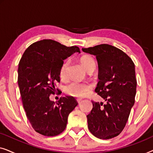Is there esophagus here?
<instances>
[{
    "label": "esophagus",
    "mask_w": 153,
    "mask_h": 153,
    "mask_svg": "<svg viewBox=\"0 0 153 153\" xmlns=\"http://www.w3.org/2000/svg\"><path fill=\"white\" fill-rule=\"evenodd\" d=\"M81 100H82V98H76V101H77V102H78V103H79V102H80Z\"/></svg>",
    "instance_id": "esophagus-1"
}]
</instances>
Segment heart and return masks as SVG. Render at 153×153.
I'll return each mask as SVG.
<instances>
[{
	"mask_svg": "<svg viewBox=\"0 0 153 153\" xmlns=\"http://www.w3.org/2000/svg\"><path fill=\"white\" fill-rule=\"evenodd\" d=\"M81 62L88 71L95 69V62L93 58L88 56H84L81 58ZM70 60H65L62 62L59 70L60 79H66L68 78V70L70 65ZM93 88L91 83L87 82H79L72 81L67 85L65 88V91L67 94L73 97H83L86 95Z\"/></svg>",
	"mask_w": 153,
	"mask_h": 153,
	"instance_id": "b5f03b06",
	"label": "heart"
}]
</instances>
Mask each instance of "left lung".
Segmentation results:
<instances>
[{
	"mask_svg": "<svg viewBox=\"0 0 153 153\" xmlns=\"http://www.w3.org/2000/svg\"><path fill=\"white\" fill-rule=\"evenodd\" d=\"M82 51L96 56L99 82L95 91L106 103L92 101L88 127L95 137L109 139L120 134L134 104L137 92L135 66L122 50L102 44Z\"/></svg>",
	"mask_w": 153,
	"mask_h": 153,
	"instance_id": "obj_1",
	"label": "left lung"
}]
</instances>
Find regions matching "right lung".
<instances>
[{
	"mask_svg": "<svg viewBox=\"0 0 153 153\" xmlns=\"http://www.w3.org/2000/svg\"><path fill=\"white\" fill-rule=\"evenodd\" d=\"M75 52L76 46L66 47L52 39H42L26 49L18 68V85L26 116L35 131L47 137L62 132L69 114L78 102L73 97H61L58 102L49 96L60 82L59 70L63 60ZM58 91V89H57Z\"/></svg>",
	"mask_w": 153,
	"mask_h": 153,
	"instance_id": "right-lung-1",
	"label": "right lung"
}]
</instances>
